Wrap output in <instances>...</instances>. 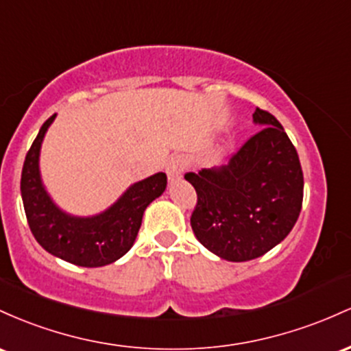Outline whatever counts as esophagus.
<instances>
[{"instance_id":"1","label":"esophagus","mask_w":351,"mask_h":351,"mask_svg":"<svg viewBox=\"0 0 351 351\" xmlns=\"http://www.w3.org/2000/svg\"><path fill=\"white\" fill-rule=\"evenodd\" d=\"M184 169H186V160H184V157H172L167 162V165H165V172H167L169 180H171V182H177V180L182 179Z\"/></svg>"}]
</instances>
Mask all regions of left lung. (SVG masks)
<instances>
[{
  "instance_id": "8db88e82",
  "label": "left lung",
  "mask_w": 351,
  "mask_h": 351,
  "mask_svg": "<svg viewBox=\"0 0 351 351\" xmlns=\"http://www.w3.org/2000/svg\"><path fill=\"white\" fill-rule=\"evenodd\" d=\"M262 128L227 165L189 172L197 192L191 226L197 240L228 262L262 257L290 234L302 210L303 174L282 124L255 109Z\"/></svg>"
}]
</instances>
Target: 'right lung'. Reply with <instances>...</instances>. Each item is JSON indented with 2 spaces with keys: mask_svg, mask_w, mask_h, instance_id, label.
I'll return each mask as SVG.
<instances>
[{
  "mask_svg": "<svg viewBox=\"0 0 351 351\" xmlns=\"http://www.w3.org/2000/svg\"><path fill=\"white\" fill-rule=\"evenodd\" d=\"M54 117L56 114L41 125L23 165L21 197L27 223L39 245L54 257L80 267H104L131 250L144 210L162 195L167 176L157 172L132 184L111 207L96 215L68 214L51 199L39 171L41 144Z\"/></svg>",
  "mask_w": 351,
  "mask_h": 351,
  "instance_id": "right-lung-1",
  "label": "right lung"
}]
</instances>
